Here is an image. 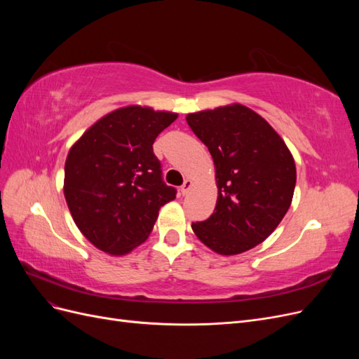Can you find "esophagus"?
I'll return each instance as SVG.
<instances>
[{"mask_svg": "<svg viewBox=\"0 0 359 359\" xmlns=\"http://www.w3.org/2000/svg\"><path fill=\"white\" fill-rule=\"evenodd\" d=\"M191 184H193V182H191L190 180H186V181H184V184H182L181 189H180V190H181V193H182V194H187V191L191 189Z\"/></svg>", "mask_w": 359, "mask_h": 359, "instance_id": "esophagus-1", "label": "esophagus"}]
</instances>
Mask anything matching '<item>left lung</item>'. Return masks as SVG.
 Here are the masks:
<instances>
[{"mask_svg":"<svg viewBox=\"0 0 359 359\" xmlns=\"http://www.w3.org/2000/svg\"><path fill=\"white\" fill-rule=\"evenodd\" d=\"M186 119L210 149L219 189L210 219L191 223V229L215 253L247 252L265 241L287 212L295 161L276 130L243 104L189 114Z\"/></svg>","mask_w":359,"mask_h":359,"instance_id":"left-lung-1","label":"left lung"}]
</instances>
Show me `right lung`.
Wrapping results in <instances>:
<instances>
[{"mask_svg":"<svg viewBox=\"0 0 359 359\" xmlns=\"http://www.w3.org/2000/svg\"><path fill=\"white\" fill-rule=\"evenodd\" d=\"M177 116L142 106L121 107L70 148L64 196L76 226L102 252H132L153 231L160 206L175 199L177 189L163 181L153 144Z\"/></svg>","mask_w":359,"mask_h":359,"instance_id":"1","label":"right lung"}]
</instances>
